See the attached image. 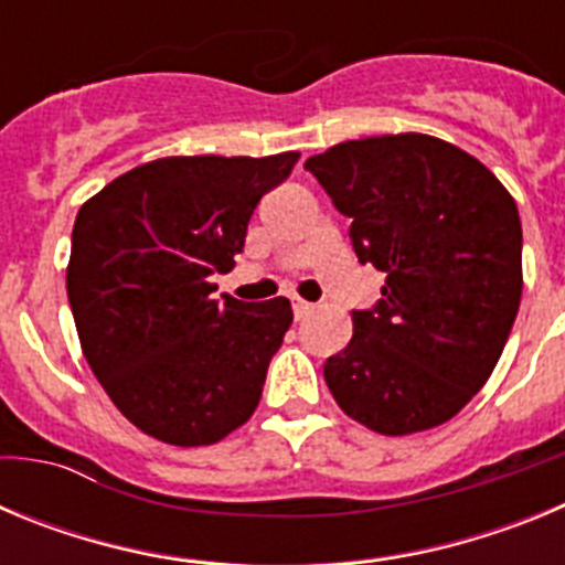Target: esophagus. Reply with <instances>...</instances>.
I'll return each instance as SVG.
<instances>
[{
	"label": "esophagus",
	"instance_id": "esophagus-1",
	"mask_svg": "<svg viewBox=\"0 0 565 565\" xmlns=\"http://www.w3.org/2000/svg\"><path fill=\"white\" fill-rule=\"evenodd\" d=\"M311 311H313L311 302H306V299L294 297V317H297V319H306Z\"/></svg>",
	"mask_w": 565,
	"mask_h": 565
}]
</instances>
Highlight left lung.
Masks as SVG:
<instances>
[{
  "mask_svg": "<svg viewBox=\"0 0 565 565\" xmlns=\"http://www.w3.org/2000/svg\"><path fill=\"white\" fill-rule=\"evenodd\" d=\"M308 172L351 217L359 263L384 274L373 311L326 362L353 422L411 436L450 422L487 384L523 291L515 198L478 158L422 132L313 154Z\"/></svg>",
  "mask_w": 565,
  "mask_h": 565,
  "instance_id": "8db88e82",
  "label": "left lung"
}]
</instances>
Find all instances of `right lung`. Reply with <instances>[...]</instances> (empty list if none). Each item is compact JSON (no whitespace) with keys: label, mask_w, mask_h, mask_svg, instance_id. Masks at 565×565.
Returning <instances> with one entry per match:
<instances>
[{"label":"right lung","mask_w":565,"mask_h":565,"mask_svg":"<svg viewBox=\"0 0 565 565\" xmlns=\"http://www.w3.org/2000/svg\"><path fill=\"white\" fill-rule=\"evenodd\" d=\"M299 152L158 158L129 169L76 214L67 297L87 364L147 436L206 447L257 411L291 302L212 299L259 198Z\"/></svg>","instance_id":"add662e5"}]
</instances>
